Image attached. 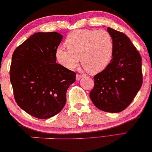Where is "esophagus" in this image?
<instances>
[{"instance_id": "obj_1", "label": "esophagus", "mask_w": 152, "mask_h": 152, "mask_svg": "<svg viewBox=\"0 0 152 152\" xmlns=\"http://www.w3.org/2000/svg\"><path fill=\"white\" fill-rule=\"evenodd\" d=\"M83 78V76L80 74H76V80H80Z\"/></svg>"}]
</instances>
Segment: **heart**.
<instances>
[{"label":"heart","instance_id":"obj_1","mask_svg":"<svg viewBox=\"0 0 152 152\" xmlns=\"http://www.w3.org/2000/svg\"><path fill=\"white\" fill-rule=\"evenodd\" d=\"M65 44L67 49L59 47L56 50L58 62L65 68L73 69L80 58L83 67L91 74L105 69L114 53L111 34L102 29L76 30L67 35Z\"/></svg>","mask_w":152,"mask_h":152}]
</instances>
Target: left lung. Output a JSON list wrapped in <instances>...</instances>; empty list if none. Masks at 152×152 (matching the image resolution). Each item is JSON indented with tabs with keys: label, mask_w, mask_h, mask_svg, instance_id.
<instances>
[{
	"label": "left lung",
	"mask_w": 152,
	"mask_h": 152,
	"mask_svg": "<svg viewBox=\"0 0 152 152\" xmlns=\"http://www.w3.org/2000/svg\"><path fill=\"white\" fill-rule=\"evenodd\" d=\"M115 49L105 69L94 77V87L89 96L98 109L119 113L128 107L142 83L141 56L125 34L110 27Z\"/></svg>",
	"instance_id": "8db88e82"
}]
</instances>
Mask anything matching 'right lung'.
Instances as JSON below:
<instances>
[{"instance_id": "add662e5", "label": "right lung", "mask_w": 152, "mask_h": 152, "mask_svg": "<svg viewBox=\"0 0 152 152\" xmlns=\"http://www.w3.org/2000/svg\"><path fill=\"white\" fill-rule=\"evenodd\" d=\"M63 39L56 32L33 34L11 57L10 81L17 104L31 116L48 119L61 111L76 74L56 63Z\"/></svg>"}]
</instances>
